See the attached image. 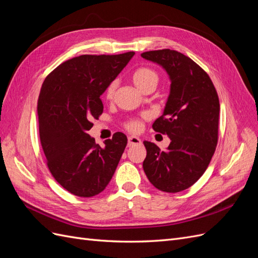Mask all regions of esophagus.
<instances>
[{
    "instance_id": "34e87169",
    "label": "esophagus",
    "mask_w": 258,
    "mask_h": 258,
    "mask_svg": "<svg viewBox=\"0 0 258 258\" xmlns=\"http://www.w3.org/2000/svg\"><path fill=\"white\" fill-rule=\"evenodd\" d=\"M137 144H141V139L138 137H129L128 138V146H134Z\"/></svg>"
}]
</instances>
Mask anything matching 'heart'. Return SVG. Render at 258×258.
<instances>
[{"label":"heart","instance_id":"obj_1","mask_svg":"<svg viewBox=\"0 0 258 258\" xmlns=\"http://www.w3.org/2000/svg\"><path fill=\"white\" fill-rule=\"evenodd\" d=\"M132 81H134L138 88L144 91L150 87H156L158 84L159 77L154 70L143 67L136 70L135 73L132 74ZM116 86V82H113L107 86V88L105 90V98L107 100H112L114 98ZM142 126L143 122L140 118H129L123 122V127L130 132H139L142 129Z\"/></svg>","mask_w":258,"mask_h":258}]
</instances>
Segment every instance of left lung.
Returning a JSON list of instances; mask_svg holds the SVG:
<instances>
[{
	"instance_id": "1",
	"label": "left lung",
	"mask_w": 258,
	"mask_h": 258,
	"mask_svg": "<svg viewBox=\"0 0 258 258\" xmlns=\"http://www.w3.org/2000/svg\"><path fill=\"white\" fill-rule=\"evenodd\" d=\"M141 56L165 68L171 90L163 114L153 129L167 135L166 151L144 141V172L159 190L178 192L205 173L218 141L220 100L208 73L189 57L172 49L145 51Z\"/></svg>"
}]
</instances>
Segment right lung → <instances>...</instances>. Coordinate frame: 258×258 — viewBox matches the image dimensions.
I'll list each match as a JSON object with an SVG mask.
<instances>
[{
  "label": "right lung",
  "instance_id": "add662e5",
  "mask_svg": "<svg viewBox=\"0 0 258 258\" xmlns=\"http://www.w3.org/2000/svg\"><path fill=\"white\" fill-rule=\"evenodd\" d=\"M134 54H83L58 66L42 85L37 116L46 163L54 179L77 197L105 189L127 145V137L116 132L102 148L87 131L103 112L100 96Z\"/></svg>",
  "mask_w": 258,
  "mask_h": 258
}]
</instances>
